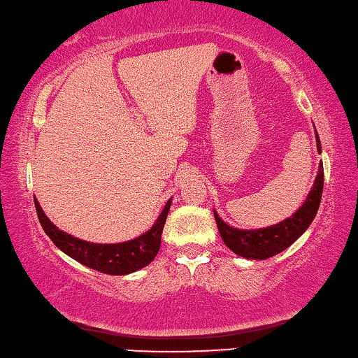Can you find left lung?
Masks as SVG:
<instances>
[{
  "instance_id": "8db88e82",
  "label": "left lung",
  "mask_w": 358,
  "mask_h": 358,
  "mask_svg": "<svg viewBox=\"0 0 358 358\" xmlns=\"http://www.w3.org/2000/svg\"><path fill=\"white\" fill-rule=\"evenodd\" d=\"M317 134V132H315ZM317 148L320 151V140L317 135ZM323 191V167L320 164L319 175H317L314 188L310 189L308 199L303 203V207L290 218L282 221L279 224L271 226L264 229L255 231H241L231 228L213 212L220 236L226 247L232 252L247 259H266L274 257L292 245L303 232L309 228V224L314 220L317 210L320 206Z\"/></svg>"
}]
</instances>
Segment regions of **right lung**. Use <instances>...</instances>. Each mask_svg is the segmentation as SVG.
<instances>
[{
    "label": "right lung",
    "instance_id": "right-lung-1",
    "mask_svg": "<svg viewBox=\"0 0 358 358\" xmlns=\"http://www.w3.org/2000/svg\"><path fill=\"white\" fill-rule=\"evenodd\" d=\"M170 202L172 201L167 202L162 213L156 220L155 226L148 232H145L137 239L121 243H92L76 239V237L66 234V232L60 231L57 226L50 223L36 199L35 207L44 232L68 257H71L78 263L87 266L90 269L111 275H124L145 268L146 264H150L155 259L159 247H161V236L169 215Z\"/></svg>",
    "mask_w": 358,
    "mask_h": 358
}]
</instances>
